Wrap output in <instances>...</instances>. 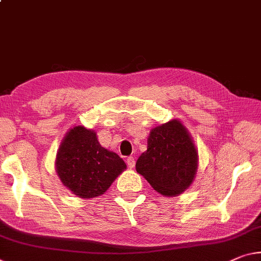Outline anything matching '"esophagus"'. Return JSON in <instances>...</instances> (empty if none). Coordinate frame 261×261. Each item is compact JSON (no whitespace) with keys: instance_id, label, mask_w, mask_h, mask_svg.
I'll list each match as a JSON object with an SVG mask.
<instances>
[{"instance_id":"esophagus-1","label":"esophagus","mask_w":261,"mask_h":261,"mask_svg":"<svg viewBox=\"0 0 261 261\" xmlns=\"http://www.w3.org/2000/svg\"><path fill=\"white\" fill-rule=\"evenodd\" d=\"M126 164H127V166H129L130 168H134L135 165H136V160H135L134 156H127V158H126Z\"/></svg>"}]
</instances>
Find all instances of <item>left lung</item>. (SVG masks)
I'll use <instances>...</instances> for the list:
<instances>
[{"label": "left lung", "mask_w": 261, "mask_h": 261, "mask_svg": "<svg viewBox=\"0 0 261 261\" xmlns=\"http://www.w3.org/2000/svg\"><path fill=\"white\" fill-rule=\"evenodd\" d=\"M197 159L188 130L180 121L173 119L151 130L147 150L140 154L136 169L156 192L175 196L192 185Z\"/></svg>", "instance_id": "left-lung-1"}]
</instances>
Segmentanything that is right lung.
<instances>
[{
  "label": "right lung",
  "mask_w": 261,
  "mask_h": 261,
  "mask_svg": "<svg viewBox=\"0 0 261 261\" xmlns=\"http://www.w3.org/2000/svg\"><path fill=\"white\" fill-rule=\"evenodd\" d=\"M126 168L123 159L98 143L84 126L69 130L57 153L56 169L64 186L82 198L100 196Z\"/></svg>",
  "instance_id": "obj_1"
}]
</instances>
